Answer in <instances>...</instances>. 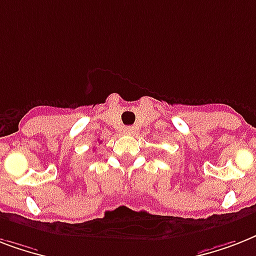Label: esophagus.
I'll use <instances>...</instances> for the list:
<instances>
[{
  "mask_svg": "<svg viewBox=\"0 0 256 256\" xmlns=\"http://www.w3.org/2000/svg\"><path fill=\"white\" fill-rule=\"evenodd\" d=\"M124 132H128V134H134L136 132V128L134 126H128V128H124Z\"/></svg>",
  "mask_w": 256,
  "mask_h": 256,
  "instance_id": "esophagus-1",
  "label": "esophagus"
}]
</instances>
